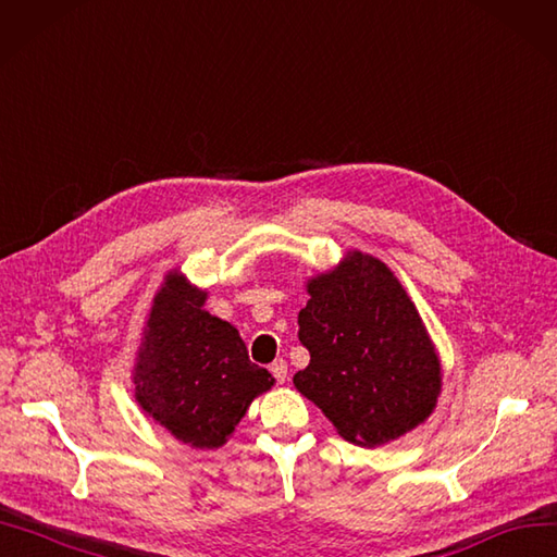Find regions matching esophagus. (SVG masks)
Wrapping results in <instances>:
<instances>
[{
  "instance_id": "esophagus-1",
  "label": "esophagus",
  "mask_w": 557,
  "mask_h": 557,
  "mask_svg": "<svg viewBox=\"0 0 557 557\" xmlns=\"http://www.w3.org/2000/svg\"><path fill=\"white\" fill-rule=\"evenodd\" d=\"M269 370H272V374H274V377H276V382H281V384L285 382V377H288V363H285L283 358L274 360L272 368H269Z\"/></svg>"
}]
</instances>
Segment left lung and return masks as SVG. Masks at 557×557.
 Wrapping results in <instances>:
<instances>
[{"mask_svg":"<svg viewBox=\"0 0 557 557\" xmlns=\"http://www.w3.org/2000/svg\"><path fill=\"white\" fill-rule=\"evenodd\" d=\"M299 342L309 366L295 388L319 405L344 441L380 447L424 424L443 374L426 325L391 269L351 250L309 278Z\"/></svg>","mask_w":557,"mask_h":557,"instance_id":"8db88e82","label":"left lung"}]
</instances>
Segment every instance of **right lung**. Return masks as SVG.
Instances as JSON below:
<instances>
[{
  "instance_id": "right-lung-1",
  "label": "right lung",
  "mask_w": 557,
  "mask_h": 557,
  "mask_svg": "<svg viewBox=\"0 0 557 557\" xmlns=\"http://www.w3.org/2000/svg\"><path fill=\"white\" fill-rule=\"evenodd\" d=\"M208 293L177 269L163 276L135 358V400L177 441L197 449L227 443L252 398L274 386L250 363L238 330L203 309Z\"/></svg>"
}]
</instances>
